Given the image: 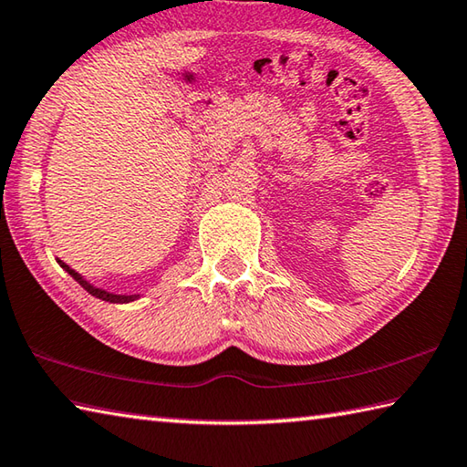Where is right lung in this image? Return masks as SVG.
I'll return each instance as SVG.
<instances>
[{
    "mask_svg": "<svg viewBox=\"0 0 467 467\" xmlns=\"http://www.w3.org/2000/svg\"><path fill=\"white\" fill-rule=\"evenodd\" d=\"M58 265H61L67 274H69L75 282H78L83 290L86 292H89L91 296H96V298H99V300H104V302H112V304H129V302H134V300H139L140 296L139 294H130V296H124V294H112V292H106V290H101V287H96V285H91L89 282H86V279H83L78 271L75 269H71L69 265H67V263H63V261H58Z\"/></svg>",
    "mask_w": 467,
    "mask_h": 467,
    "instance_id": "add662e5",
    "label": "right lung"
}]
</instances>
